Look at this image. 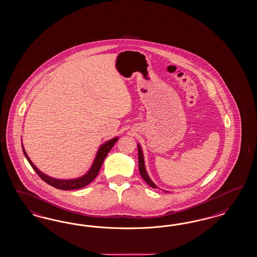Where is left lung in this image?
I'll use <instances>...</instances> for the list:
<instances>
[{"mask_svg": "<svg viewBox=\"0 0 257 257\" xmlns=\"http://www.w3.org/2000/svg\"><path fill=\"white\" fill-rule=\"evenodd\" d=\"M138 149H139V169H140V174L142 176V178L145 180V182L152 187L153 189H157L159 187L157 186L153 180L151 179L147 171H146V167H145V161H144V156H143V151H142V146L140 145V143H138ZM166 193L168 191H165Z\"/></svg>", "mask_w": 257, "mask_h": 257, "instance_id": "obj_1", "label": "left lung"}]
</instances>
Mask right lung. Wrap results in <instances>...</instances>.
<instances>
[{"label": "right lung", "instance_id": "obj_1", "mask_svg": "<svg viewBox=\"0 0 257 257\" xmlns=\"http://www.w3.org/2000/svg\"><path fill=\"white\" fill-rule=\"evenodd\" d=\"M117 140H118V137H115L114 139L109 140L106 142L102 143L99 146V148L97 149L96 157L93 160L92 165L89 168L88 171L84 175H82L81 177L71 178V179H61V178H55V177L47 176L46 174L43 173L42 171H40L39 169L37 168L35 164L29 159V157L27 156V152L25 150L23 142H22V148H23L24 155L27 158L29 164L32 166V168L34 169V171L38 174V176L41 177L45 182H46L49 185H51V186L57 188V189L69 191V190H77V189L87 186L90 182H92L96 178L98 172H99V169L101 167L103 161L106 158L107 154L113 148V146L115 145V142H117Z\"/></svg>", "mask_w": 257, "mask_h": 257}]
</instances>
